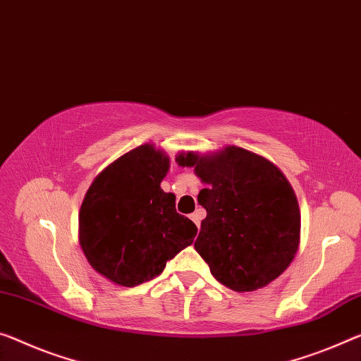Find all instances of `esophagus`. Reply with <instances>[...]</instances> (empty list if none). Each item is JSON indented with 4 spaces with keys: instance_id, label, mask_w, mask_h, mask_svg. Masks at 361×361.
Returning <instances> with one entry per match:
<instances>
[{
    "instance_id": "1",
    "label": "esophagus",
    "mask_w": 361,
    "mask_h": 361,
    "mask_svg": "<svg viewBox=\"0 0 361 361\" xmlns=\"http://www.w3.org/2000/svg\"><path fill=\"white\" fill-rule=\"evenodd\" d=\"M190 219L193 221V223L197 224V227H200V223H202V219H203V213H202V212L192 213V214H190Z\"/></svg>"
}]
</instances>
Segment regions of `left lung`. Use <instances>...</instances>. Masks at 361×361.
Listing matches in <instances>:
<instances>
[{
    "label": "left lung",
    "instance_id": "obj_1",
    "mask_svg": "<svg viewBox=\"0 0 361 361\" xmlns=\"http://www.w3.org/2000/svg\"><path fill=\"white\" fill-rule=\"evenodd\" d=\"M176 163L193 168L207 185L198 193L207 218L195 250L221 284L252 292L289 268L300 245V208L274 163L235 145L182 152Z\"/></svg>",
    "mask_w": 361,
    "mask_h": 361
}]
</instances>
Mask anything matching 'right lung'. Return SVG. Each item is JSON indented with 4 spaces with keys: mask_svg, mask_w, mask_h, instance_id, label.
<instances>
[{
    "mask_svg": "<svg viewBox=\"0 0 361 361\" xmlns=\"http://www.w3.org/2000/svg\"><path fill=\"white\" fill-rule=\"evenodd\" d=\"M169 157L143 143L108 164L88 187L79 212V242L98 274L134 287L163 273L168 259L197 235V226L176 212V195L161 180Z\"/></svg>",
    "mask_w": 361,
    "mask_h": 361,
    "instance_id": "right-lung-1",
    "label": "right lung"
}]
</instances>
